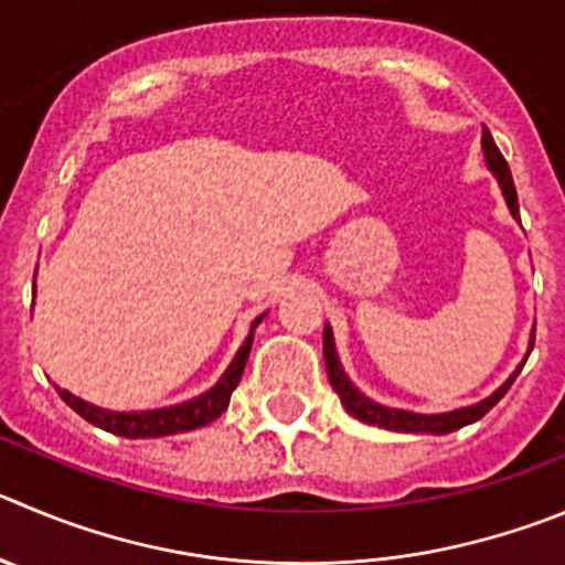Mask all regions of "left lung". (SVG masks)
Returning a JSON list of instances; mask_svg holds the SVG:
<instances>
[{
    "mask_svg": "<svg viewBox=\"0 0 565 565\" xmlns=\"http://www.w3.org/2000/svg\"><path fill=\"white\" fill-rule=\"evenodd\" d=\"M482 150H484V163H488V170L493 172V178L499 181V189H502L504 203H508L510 214H513V220H519V194H515L513 175H510L508 161L502 158V152H499L497 141H493V136H490L488 128H482ZM532 342H535V329H532L530 348H526V354H524V360H521V365L515 367V371L510 373L508 379H504V384H499V387L493 390L488 398H482V402H477V404H468V407L449 409V413H429V415H426V413H409V409L384 407V404L367 398V395L362 393V390L356 387L351 379H348L345 367H342V362H340V354H337L334 331H331L329 323L323 326V360H326V371H329L331 387H334L337 395H340V402H342V407H345V413L354 415V418H360L362 424L382 426V429H390V431L449 435V431L462 429V426L473 424V420L482 418L488 409L497 407L499 398L508 393L510 384L515 382V376H519L521 367H524L526 356H530V351H532Z\"/></svg>",
    "mask_w": 565,
    "mask_h": 565,
    "instance_id": "1",
    "label": "left lung"
}]
</instances>
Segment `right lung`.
Returning <instances> with one entry per match:
<instances>
[{"mask_svg": "<svg viewBox=\"0 0 565 565\" xmlns=\"http://www.w3.org/2000/svg\"><path fill=\"white\" fill-rule=\"evenodd\" d=\"M265 315H258V318L253 320L250 331H247V337H245V342H242L239 351L234 354L231 365L225 367V373L220 376V382L214 384L211 390H205V393L189 398V402L172 404V407H161V409L116 413V409H105V407H97V404L83 402L81 395L68 393V390L57 387V393H61L63 402L75 409L81 418H86L88 424L99 426V429L110 431V435H119V437H163V435H178V431L198 429V426L211 424V420L220 418V415L228 409L231 393H234L236 384H239L242 371H245V362H247V356H250L253 331H256V326L265 320Z\"/></svg>", "mask_w": 565, "mask_h": 565, "instance_id": "add662e5", "label": "right lung"}]
</instances>
